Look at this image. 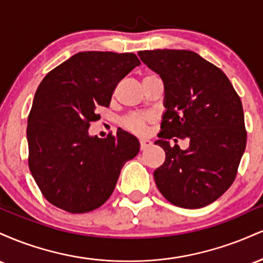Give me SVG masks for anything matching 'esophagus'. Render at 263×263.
<instances>
[{
	"mask_svg": "<svg viewBox=\"0 0 263 263\" xmlns=\"http://www.w3.org/2000/svg\"><path fill=\"white\" fill-rule=\"evenodd\" d=\"M149 146H151V141H148V140H141L140 141V148H141V151L146 149L147 147H149Z\"/></svg>",
	"mask_w": 263,
	"mask_h": 263,
	"instance_id": "obj_1",
	"label": "esophagus"
}]
</instances>
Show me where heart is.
<instances>
[{"label":"heart","instance_id":"b5f03b06","mask_svg":"<svg viewBox=\"0 0 263 263\" xmlns=\"http://www.w3.org/2000/svg\"><path fill=\"white\" fill-rule=\"evenodd\" d=\"M153 75H147L144 77L143 80L149 79ZM153 121V117L151 115L147 114H131L128 116H126L125 119L122 120L121 125L122 127L128 129L129 132L136 135H144L146 132V127L148 126V123Z\"/></svg>","mask_w":263,"mask_h":263}]
</instances>
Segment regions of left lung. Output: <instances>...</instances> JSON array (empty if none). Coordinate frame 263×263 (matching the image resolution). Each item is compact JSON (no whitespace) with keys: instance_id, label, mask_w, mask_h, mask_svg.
I'll use <instances>...</instances> for the list:
<instances>
[{"instance_id":"left-lung-1","label":"left lung","mask_w":263,"mask_h":263,"mask_svg":"<svg viewBox=\"0 0 263 263\" xmlns=\"http://www.w3.org/2000/svg\"><path fill=\"white\" fill-rule=\"evenodd\" d=\"M144 64L164 84L159 140L165 161L153 173L157 188L170 203L199 209L231 186L246 147L240 96L221 69L190 50H141ZM188 138L182 151L170 139Z\"/></svg>"}]
</instances>
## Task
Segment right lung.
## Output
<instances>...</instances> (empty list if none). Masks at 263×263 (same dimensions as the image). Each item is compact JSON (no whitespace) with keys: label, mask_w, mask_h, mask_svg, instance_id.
<instances>
[{"label":"right lung","mask_w":263,"mask_h":263,"mask_svg":"<svg viewBox=\"0 0 263 263\" xmlns=\"http://www.w3.org/2000/svg\"><path fill=\"white\" fill-rule=\"evenodd\" d=\"M141 64L134 53L80 52L44 77L27 125L28 167L43 197L71 214L100 208L112 194L123 164L137 156V138L119 129L89 136L100 106Z\"/></svg>","instance_id":"right-lung-1"}]
</instances>
